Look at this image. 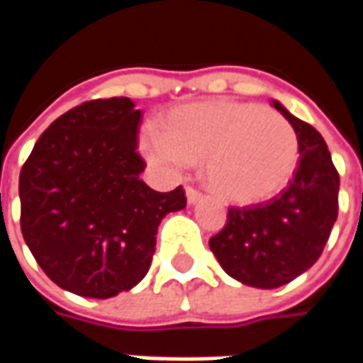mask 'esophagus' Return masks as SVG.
<instances>
[{
  "instance_id": "34e87169",
  "label": "esophagus",
  "mask_w": 363,
  "mask_h": 363,
  "mask_svg": "<svg viewBox=\"0 0 363 363\" xmlns=\"http://www.w3.org/2000/svg\"><path fill=\"white\" fill-rule=\"evenodd\" d=\"M184 192H186V200H189V204H196L198 200L202 198V192L194 189V186H186Z\"/></svg>"
}]
</instances>
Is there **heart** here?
Instances as JSON below:
<instances>
[{
  "instance_id": "b5f03b06",
  "label": "heart",
  "mask_w": 363,
  "mask_h": 363,
  "mask_svg": "<svg viewBox=\"0 0 363 363\" xmlns=\"http://www.w3.org/2000/svg\"><path fill=\"white\" fill-rule=\"evenodd\" d=\"M145 157L165 169L206 161V182L231 204H260L280 194L299 161L294 128L262 104L213 101L186 104L167 116L165 130H142Z\"/></svg>"
}]
</instances>
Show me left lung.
Masks as SVG:
<instances>
[{
  "mask_svg": "<svg viewBox=\"0 0 363 363\" xmlns=\"http://www.w3.org/2000/svg\"><path fill=\"white\" fill-rule=\"evenodd\" d=\"M299 143V165L289 186L267 204L229 208L228 221L210 239L221 268L245 286L280 288L319 260L338 216L340 177L323 135L278 101Z\"/></svg>",
  "mask_w": 363,
  "mask_h": 363,
  "instance_id": "8db88e82",
  "label": "left lung"
}]
</instances>
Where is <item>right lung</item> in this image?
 Listing matches in <instances>:
<instances>
[{
	"mask_svg": "<svg viewBox=\"0 0 363 363\" xmlns=\"http://www.w3.org/2000/svg\"><path fill=\"white\" fill-rule=\"evenodd\" d=\"M128 96L96 99L52 122L21 169V231L44 274L75 296L108 299L143 280L182 186L140 179L142 112Z\"/></svg>",
	"mask_w": 363,
	"mask_h": 363,
	"instance_id": "right-lung-1",
	"label": "right lung"
}]
</instances>
